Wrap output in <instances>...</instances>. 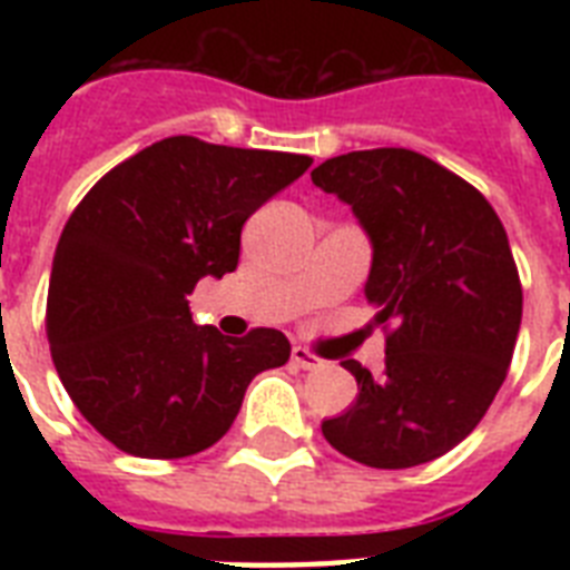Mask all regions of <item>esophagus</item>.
<instances>
[{"label":"esophagus","mask_w":570,"mask_h":570,"mask_svg":"<svg viewBox=\"0 0 570 570\" xmlns=\"http://www.w3.org/2000/svg\"><path fill=\"white\" fill-rule=\"evenodd\" d=\"M293 364H295V366H302V370H316V366H322V357L313 355L311 348L295 346V348H293Z\"/></svg>","instance_id":"obj_1"}]
</instances>
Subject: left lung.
<instances>
[{"label": "left lung", "instance_id": "1", "mask_svg": "<svg viewBox=\"0 0 570 570\" xmlns=\"http://www.w3.org/2000/svg\"><path fill=\"white\" fill-rule=\"evenodd\" d=\"M311 180L352 206L373 245L366 302L375 325L393 322L384 373L346 361L357 399L322 434L366 468L441 459L485 416L521 331L503 222L470 183L405 147L334 156Z\"/></svg>", "mask_w": 570, "mask_h": 570}]
</instances>
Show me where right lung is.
Here are the masks:
<instances>
[{
    "label": "right lung",
    "mask_w": 570,
    "mask_h": 570,
    "mask_svg": "<svg viewBox=\"0 0 570 570\" xmlns=\"http://www.w3.org/2000/svg\"><path fill=\"white\" fill-rule=\"evenodd\" d=\"M311 156L174 136L111 168L67 218L47 337L79 414L138 459H186L227 434L250 379L289 361L275 328L195 325L200 277L239 263L242 224Z\"/></svg>",
    "instance_id": "add662e5"
}]
</instances>
